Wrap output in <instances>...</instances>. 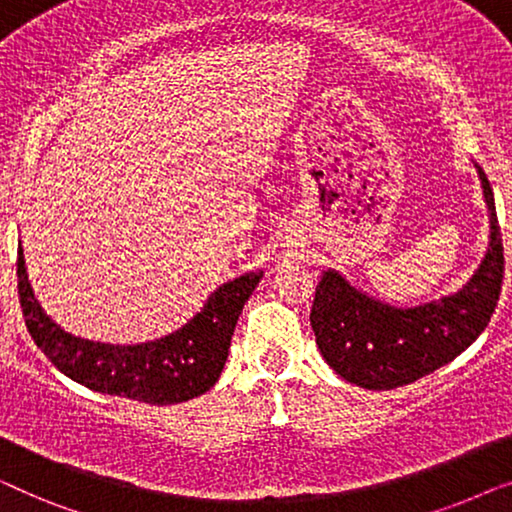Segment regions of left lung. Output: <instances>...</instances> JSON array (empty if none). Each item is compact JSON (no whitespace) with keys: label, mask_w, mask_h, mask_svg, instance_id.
I'll return each instance as SVG.
<instances>
[{"label":"left lung","mask_w":512,"mask_h":512,"mask_svg":"<svg viewBox=\"0 0 512 512\" xmlns=\"http://www.w3.org/2000/svg\"><path fill=\"white\" fill-rule=\"evenodd\" d=\"M478 170L489 209V247L457 293L394 307L324 270L310 312L319 352L342 380L363 389H396L433 373L471 347L492 319L503 284V244L492 186Z\"/></svg>","instance_id":"1"}]
</instances>
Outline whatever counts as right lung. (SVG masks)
Listing matches in <instances>:
<instances>
[{
    "mask_svg": "<svg viewBox=\"0 0 512 512\" xmlns=\"http://www.w3.org/2000/svg\"><path fill=\"white\" fill-rule=\"evenodd\" d=\"M16 275L27 331L60 373L100 394L174 405L205 394L219 380L235 324L263 270L244 272L221 284L186 326L139 345H109L62 331L34 298L23 247L18 249Z\"/></svg>",
    "mask_w": 512,
    "mask_h": 512,
    "instance_id": "right-lung-1",
    "label": "right lung"
}]
</instances>
